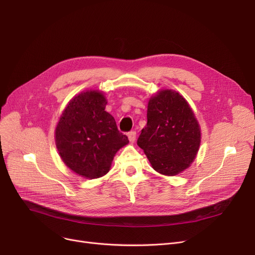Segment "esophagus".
Wrapping results in <instances>:
<instances>
[{"label": "esophagus", "instance_id": "1", "mask_svg": "<svg viewBox=\"0 0 255 255\" xmlns=\"http://www.w3.org/2000/svg\"><path fill=\"white\" fill-rule=\"evenodd\" d=\"M127 135H128V138H129L130 142H134L135 141V138H136V132L135 131L128 132Z\"/></svg>", "mask_w": 255, "mask_h": 255}]
</instances>
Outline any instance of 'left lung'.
<instances>
[{"instance_id": "obj_1", "label": "left lung", "mask_w": 255, "mask_h": 255, "mask_svg": "<svg viewBox=\"0 0 255 255\" xmlns=\"http://www.w3.org/2000/svg\"><path fill=\"white\" fill-rule=\"evenodd\" d=\"M146 118L137 144L152 167L165 176L189 167L199 149L200 128L188 102L176 91L162 90L149 100Z\"/></svg>"}]
</instances>
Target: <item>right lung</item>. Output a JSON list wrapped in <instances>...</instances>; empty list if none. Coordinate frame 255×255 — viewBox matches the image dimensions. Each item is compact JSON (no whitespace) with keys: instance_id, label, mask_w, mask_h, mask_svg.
Instances as JSON below:
<instances>
[{"instance_id":"right-lung-1","label":"right lung","mask_w":255,"mask_h":255,"mask_svg":"<svg viewBox=\"0 0 255 255\" xmlns=\"http://www.w3.org/2000/svg\"><path fill=\"white\" fill-rule=\"evenodd\" d=\"M99 91L80 93L67 104L56 128V145L63 162L77 175L96 179L110 170L116 153L128 137L105 112Z\"/></svg>"}]
</instances>
